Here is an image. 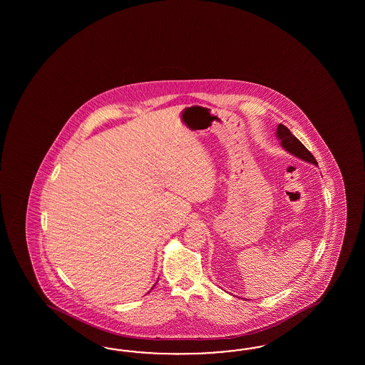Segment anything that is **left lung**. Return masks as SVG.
Wrapping results in <instances>:
<instances>
[{"label": "left lung", "mask_w": 365, "mask_h": 365, "mask_svg": "<svg viewBox=\"0 0 365 365\" xmlns=\"http://www.w3.org/2000/svg\"><path fill=\"white\" fill-rule=\"evenodd\" d=\"M276 135L278 142L281 144V147L285 151H287L289 154L294 155L296 158L302 159L304 162H308V163L317 166V162H316L314 156L310 154L309 151L307 150V147L301 143L294 135H292V133L289 131V128L285 127L284 124H279L277 127Z\"/></svg>", "instance_id": "left-lung-1"}]
</instances>
